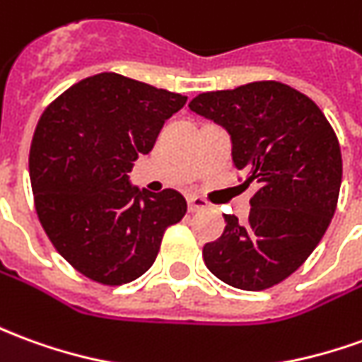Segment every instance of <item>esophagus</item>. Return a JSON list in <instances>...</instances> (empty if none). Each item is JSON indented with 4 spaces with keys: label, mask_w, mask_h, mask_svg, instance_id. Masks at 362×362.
<instances>
[{
    "label": "esophagus",
    "mask_w": 362,
    "mask_h": 362,
    "mask_svg": "<svg viewBox=\"0 0 362 362\" xmlns=\"http://www.w3.org/2000/svg\"><path fill=\"white\" fill-rule=\"evenodd\" d=\"M188 209L194 214V211H202V209H207V202L204 198H198V196H189L188 198Z\"/></svg>",
    "instance_id": "obj_1"
}]
</instances>
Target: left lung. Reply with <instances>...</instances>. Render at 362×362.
Instances as JSON below:
<instances>
[{
	"mask_svg": "<svg viewBox=\"0 0 362 362\" xmlns=\"http://www.w3.org/2000/svg\"><path fill=\"white\" fill-rule=\"evenodd\" d=\"M189 110L229 133L245 184L259 182L249 223L225 217L204 262L225 284L249 292L282 282L322 241L339 198V141L315 103L280 82H252L196 95Z\"/></svg>",
	"mask_w": 362,
	"mask_h": 362,
	"instance_id": "1",
	"label": "left lung"
}]
</instances>
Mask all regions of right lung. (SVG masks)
<instances>
[{
    "label": "right lung",
    "instance_id": "right-lung-1",
    "mask_svg": "<svg viewBox=\"0 0 362 362\" xmlns=\"http://www.w3.org/2000/svg\"><path fill=\"white\" fill-rule=\"evenodd\" d=\"M186 95L121 74L86 78L40 115L29 153L37 216L64 259L100 284L119 286L153 267L166 227L186 214L176 189L129 182L164 121Z\"/></svg>",
    "mask_w": 362,
    "mask_h": 362
}]
</instances>
